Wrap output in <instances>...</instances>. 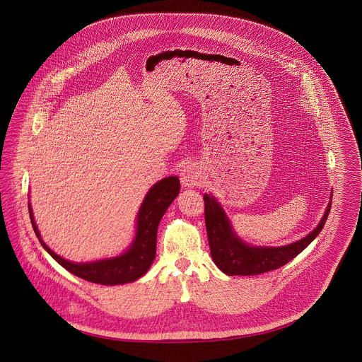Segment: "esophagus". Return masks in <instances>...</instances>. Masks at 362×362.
<instances>
[{"label": "esophagus", "mask_w": 362, "mask_h": 362, "mask_svg": "<svg viewBox=\"0 0 362 362\" xmlns=\"http://www.w3.org/2000/svg\"><path fill=\"white\" fill-rule=\"evenodd\" d=\"M180 182H182V186L186 189L201 186L204 182V176H202L199 167H197L194 164L187 165L180 175Z\"/></svg>", "instance_id": "obj_1"}]
</instances>
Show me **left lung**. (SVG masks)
<instances>
[{
	"label": "left lung",
	"instance_id": "obj_1",
	"mask_svg": "<svg viewBox=\"0 0 362 362\" xmlns=\"http://www.w3.org/2000/svg\"><path fill=\"white\" fill-rule=\"evenodd\" d=\"M204 201L207 240L216 266L226 276H257L286 264L316 239L327 221L332 195H329V202L320 223L312 232L300 240L279 247L245 243L235 232L221 204L211 194H205Z\"/></svg>",
	"mask_w": 362,
	"mask_h": 362
}]
</instances>
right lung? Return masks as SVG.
I'll list each match as a JSON object with an SVG mask.
<instances>
[{
  "label": "right lung",
  "instance_id": "obj_1",
  "mask_svg": "<svg viewBox=\"0 0 362 362\" xmlns=\"http://www.w3.org/2000/svg\"><path fill=\"white\" fill-rule=\"evenodd\" d=\"M179 189L180 182L177 176L164 177L153 185L146 192L139 206L136 236L132 244L127 247V250L122 252L121 255L92 262L78 263L57 255L40 236L37 225L35 223L31 204H28V210L36 238L39 239L43 248L50 254V257L55 259L69 273L100 285H123L137 281L152 266L156 257L157 228L164 213L177 197Z\"/></svg>",
  "mask_w": 362,
  "mask_h": 362
}]
</instances>
